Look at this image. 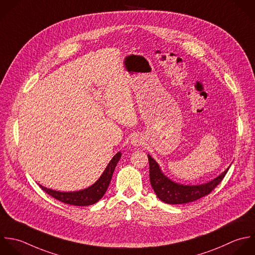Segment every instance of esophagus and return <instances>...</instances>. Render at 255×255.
Masks as SVG:
<instances>
[{"mask_svg": "<svg viewBox=\"0 0 255 255\" xmlns=\"http://www.w3.org/2000/svg\"><path fill=\"white\" fill-rule=\"evenodd\" d=\"M131 144L133 146H140L143 144V138L138 134L133 135V137L131 138Z\"/></svg>", "mask_w": 255, "mask_h": 255, "instance_id": "esophagus-1", "label": "esophagus"}]
</instances>
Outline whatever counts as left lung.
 Segmentation results:
<instances>
[{
    "mask_svg": "<svg viewBox=\"0 0 255 255\" xmlns=\"http://www.w3.org/2000/svg\"><path fill=\"white\" fill-rule=\"evenodd\" d=\"M150 166V182L157 197L164 203L170 205H183L197 201L209 195L225 178L229 168L219 177L207 184L189 186L180 185L171 181L161 171L158 163L148 155Z\"/></svg>",
    "mask_w": 255,
    "mask_h": 255,
    "instance_id": "obj_1",
    "label": "left lung"
}]
</instances>
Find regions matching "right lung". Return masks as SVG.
<instances>
[{"label": "right lung", "mask_w": 255, "mask_h": 255, "mask_svg": "<svg viewBox=\"0 0 255 255\" xmlns=\"http://www.w3.org/2000/svg\"><path fill=\"white\" fill-rule=\"evenodd\" d=\"M121 158V152H118L112 160L109 162L108 166L106 167L105 171L101 175V177L90 187L87 189L77 191V192H57L53 191L50 189H47L45 187H42L39 185L42 191H44L46 194L51 196L52 198L56 199L57 201L67 204V205H72V206H78V207H83V206H91L95 203H97L105 194L107 191V188L110 184L113 172L115 170V167L117 163L119 162Z\"/></svg>", "instance_id": "add662e5"}]
</instances>
